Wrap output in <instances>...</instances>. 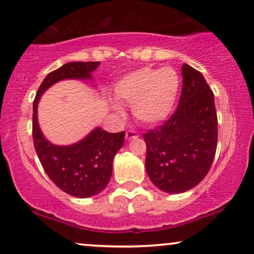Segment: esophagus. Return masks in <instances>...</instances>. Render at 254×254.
<instances>
[{"label":"esophagus","instance_id":"obj_1","mask_svg":"<svg viewBox=\"0 0 254 254\" xmlns=\"http://www.w3.org/2000/svg\"><path fill=\"white\" fill-rule=\"evenodd\" d=\"M126 138H127V140H133V139L138 138V134H137V132L133 130H128L126 133Z\"/></svg>","mask_w":254,"mask_h":254}]
</instances>
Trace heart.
<instances>
[{
    "instance_id": "b5f03b06",
    "label": "heart",
    "mask_w": 254,
    "mask_h": 254,
    "mask_svg": "<svg viewBox=\"0 0 254 254\" xmlns=\"http://www.w3.org/2000/svg\"><path fill=\"white\" fill-rule=\"evenodd\" d=\"M179 89L180 77L175 68L142 67L116 82L114 96L120 103L132 104V113L139 122L151 126L171 115Z\"/></svg>"
}]
</instances>
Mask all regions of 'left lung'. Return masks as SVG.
Here are the masks:
<instances>
[{
	"mask_svg": "<svg viewBox=\"0 0 254 254\" xmlns=\"http://www.w3.org/2000/svg\"><path fill=\"white\" fill-rule=\"evenodd\" d=\"M183 90L177 111L163 126L142 135L146 171L162 191L180 194L207 175L218 141L214 96L205 78L187 64L181 67Z\"/></svg>",
	"mask_w": 254,
	"mask_h": 254,
	"instance_id": "left-lung-1",
	"label": "left lung"
}]
</instances>
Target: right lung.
I'll return each mask as SVG.
<instances>
[{"label": "right lung", "mask_w": 254, "mask_h": 254, "mask_svg": "<svg viewBox=\"0 0 254 254\" xmlns=\"http://www.w3.org/2000/svg\"><path fill=\"white\" fill-rule=\"evenodd\" d=\"M99 62L68 63L43 79L33 103V140L44 171L56 186L71 196L86 198L98 195L107 186L113 172V160L122 148L126 132L109 133L97 127L86 137L68 146L49 141L37 121L41 96L55 83L64 79L91 81Z\"/></svg>", "instance_id": "right-lung-1"}]
</instances>
